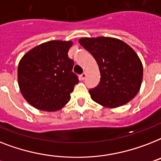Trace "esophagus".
Here are the masks:
<instances>
[{"label": "esophagus", "mask_w": 161, "mask_h": 161, "mask_svg": "<svg viewBox=\"0 0 161 161\" xmlns=\"http://www.w3.org/2000/svg\"><path fill=\"white\" fill-rule=\"evenodd\" d=\"M86 76H87V74H86V72H83V74L80 75V78L82 79V80H84L85 78H86Z\"/></svg>", "instance_id": "obj_1"}]
</instances>
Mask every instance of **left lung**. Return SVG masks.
<instances>
[{
    "label": "left lung",
    "instance_id": "obj_1",
    "mask_svg": "<svg viewBox=\"0 0 161 161\" xmlns=\"http://www.w3.org/2000/svg\"><path fill=\"white\" fill-rule=\"evenodd\" d=\"M79 44L97 63L100 83L89 90L91 98L104 108H117L133 99L140 91L143 66L135 50L112 37H83Z\"/></svg>",
    "mask_w": 161,
    "mask_h": 161
}]
</instances>
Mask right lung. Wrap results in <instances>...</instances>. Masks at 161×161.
Segmentation results:
<instances>
[{
  "instance_id": "obj_1",
  "label": "right lung",
  "mask_w": 161,
  "mask_h": 161,
  "mask_svg": "<svg viewBox=\"0 0 161 161\" xmlns=\"http://www.w3.org/2000/svg\"><path fill=\"white\" fill-rule=\"evenodd\" d=\"M73 41L51 40L29 50L19 60L18 84L26 102L36 109L56 112L69 102L78 79L68 52Z\"/></svg>"
}]
</instances>
